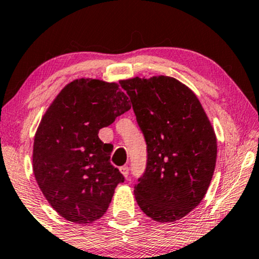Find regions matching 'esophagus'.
Masks as SVG:
<instances>
[{"label": "esophagus", "mask_w": 259, "mask_h": 259, "mask_svg": "<svg viewBox=\"0 0 259 259\" xmlns=\"http://www.w3.org/2000/svg\"><path fill=\"white\" fill-rule=\"evenodd\" d=\"M120 172L122 173V176L125 177V178H127V177H128V175H130L128 166H121V167H120Z\"/></svg>", "instance_id": "obj_1"}]
</instances>
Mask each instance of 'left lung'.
Segmentation results:
<instances>
[{
    "label": "left lung",
    "mask_w": 259,
    "mask_h": 259,
    "mask_svg": "<svg viewBox=\"0 0 259 259\" xmlns=\"http://www.w3.org/2000/svg\"><path fill=\"white\" fill-rule=\"evenodd\" d=\"M147 145V164L134 186L138 205L155 222H176L203 200L217 159V139L200 101L171 76L125 80Z\"/></svg>",
    "instance_id": "1"
}]
</instances>
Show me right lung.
<instances>
[{
    "label": "right lung",
    "instance_id": "obj_1",
    "mask_svg": "<svg viewBox=\"0 0 259 259\" xmlns=\"http://www.w3.org/2000/svg\"><path fill=\"white\" fill-rule=\"evenodd\" d=\"M123 83L74 80L42 116L34 138V176L48 203L67 221L88 224L101 218L125 180L109 161L113 146L98 136L131 108Z\"/></svg>",
    "mask_w": 259,
    "mask_h": 259
}]
</instances>
